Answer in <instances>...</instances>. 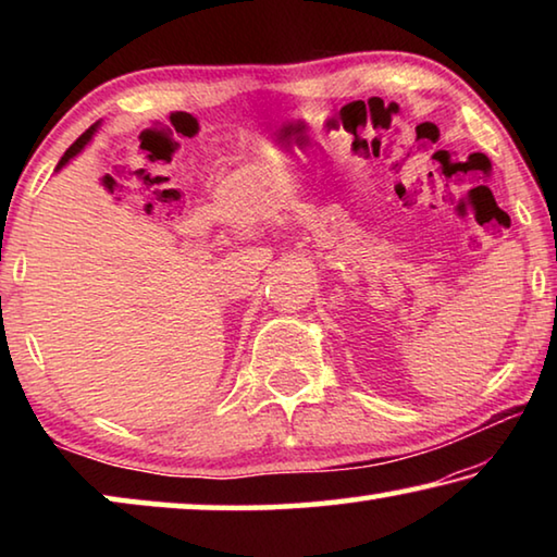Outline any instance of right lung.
Wrapping results in <instances>:
<instances>
[{
	"mask_svg": "<svg viewBox=\"0 0 557 557\" xmlns=\"http://www.w3.org/2000/svg\"><path fill=\"white\" fill-rule=\"evenodd\" d=\"M92 132H96V125H92L90 129H86V132H83V135H81L78 139H75V143H73V145H71L69 149H65V154L61 157V162H59V166H63L65 162H69V159H71V157H75V154H78V152H81V149L88 145V139L92 137Z\"/></svg>",
	"mask_w": 557,
	"mask_h": 557,
	"instance_id": "obj_1",
	"label": "right lung"
}]
</instances>
